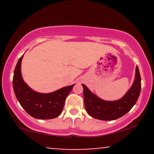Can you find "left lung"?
<instances>
[{
    "label": "left lung",
    "mask_w": 154,
    "mask_h": 154,
    "mask_svg": "<svg viewBox=\"0 0 154 154\" xmlns=\"http://www.w3.org/2000/svg\"><path fill=\"white\" fill-rule=\"evenodd\" d=\"M82 85L85 107L88 113L100 120H114L126 114L136 104L141 89V79L139 68L137 66L132 86L124 97L116 101L103 100L91 92L85 85Z\"/></svg>",
    "instance_id": "obj_1"
}]
</instances>
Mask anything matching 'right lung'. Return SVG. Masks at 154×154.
I'll use <instances>...</instances> for the list:
<instances>
[{"mask_svg": "<svg viewBox=\"0 0 154 154\" xmlns=\"http://www.w3.org/2000/svg\"><path fill=\"white\" fill-rule=\"evenodd\" d=\"M23 56L18 60L13 77V86L17 100L26 113L33 118L40 119L57 118L61 114L65 99L75 84L49 94L35 92L26 84L21 75V62Z\"/></svg>", "mask_w": 154, "mask_h": 154, "instance_id": "add662e5", "label": "right lung"}]
</instances>
